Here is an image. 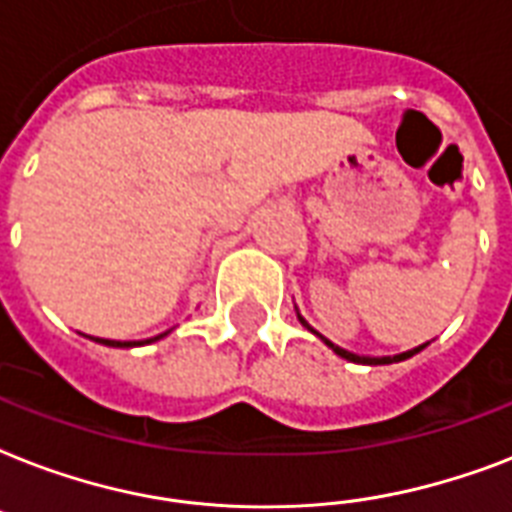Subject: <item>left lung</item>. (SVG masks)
<instances>
[{
	"instance_id": "left-lung-1",
	"label": "left lung",
	"mask_w": 512,
	"mask_h": 512,
	"mask_svg": "<svg viewBox=\"0 0 512 512\" xmlns=\"http://www.w3.org/2000/svg\"><path fill=\"white\" fill-rule=\"evenodd\" d=\"M305 324V321H303ZM329 348L335 350L337 356H342V358H348V361H356V364H372V366H377V364H393V361H404V358H409V356H414V353H420L422 348H425V345H420V348H414V350H406V353H401V356H385V358H364V356H356V353H348V350H342V348H337V345H332V342H327Z\"/></svg>"
}]
</instances>
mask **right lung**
Instances as JSON below:
<instances>
[{
  "label": "right lung",
  "instance_id": "1",
  "mask_svg": "<svg viewBox=\"0 0 512 512\" xmlns=\"http://www.w3.org/2000/svg\"><path fill=\"white\" fill-rule=\"evenodd\" d=\"M98 342H103V345H111V348H132L135 342H119V340H100V337H95ZM154 340H159V337H154Z\"/></svg>",
  "mask_w": 512,
  "mask_h": 512
}]
</instances>
